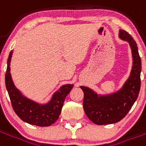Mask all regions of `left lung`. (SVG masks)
Wrapping results in <instances>:
<instances>
[{
  "label": "left lung",
  "instance_id": "obj_1",
  "mask_svg": "<svg viewBox=\"0 0 146 146\" xmlns=\"http://www.w3.org/2000/svg\"><path fill=\"white\" fill-rule=\"evenodd\" d=\"M119 37L129 42L134 61L130 77L123 88L113 95L98 98L92 90L87 87H80L84 92V112L89 119L98 125L114 123L121 120L136 101L141 88V62L137 44L125 30H119Z\"/></svg>",
  "mask_w": 146,
  "mask_h": 146
}]
</instances>
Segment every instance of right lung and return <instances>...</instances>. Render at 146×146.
<instances>
[{"label": "right lung", "mask_w": 146, "mask_h": 146, "mask_svg": "<svg viewBox=\"0 0 146 146\" xmlns=\"http://www.w3.org/2000/svg\"><path fill=\"white\" fill-rule=\"evenodd\" d=\"M12 51L8 58V66L5 73V85L15 113L25 122L38 127H48L53 124L60 115L65 98L71 92L73 84L62 86L56 92L51 102L44 106H40L23 97L15 88L10 74V62Z\"/></svg>", "instance_id": "add662e5"}]
</instances>
